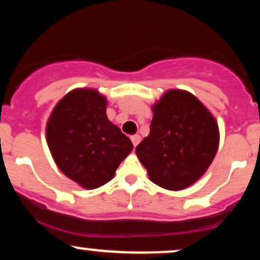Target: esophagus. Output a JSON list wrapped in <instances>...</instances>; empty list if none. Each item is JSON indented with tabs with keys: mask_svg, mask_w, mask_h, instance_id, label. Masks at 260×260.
<instances>
[{
	"mask_svg": "<svg viewBox=\"0 0 260 260\" xmlns=\"http://www.w3.org/2000/svg\"><path fill=\"white\" fill-rule=\"evenodd\" d=\"M131 140H132L134 147H137V145H138V143L140 142V137L138 136V134H134V136L131 137Z\"/></svg>",
	"mask_w": 260,
	"mask_h": 260,
	"instance_id": "esophagus-1",
	"label": "esophagus"
}]
</instances>
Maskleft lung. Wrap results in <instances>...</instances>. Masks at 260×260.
<instances>
[{
	"label": "left lung",
	"mask_w": 260,
	"mask_h": 260,
	"mask_svg": "<svg viewBox=\"0 0 260 260\" xmlns=\"http://www.w3.org/2000/svg\"><path fill=\"white\" fill-rule=\"evenodd\" d=\"M150 133L136 154L151 182L181 190L205 174L219 148L220 133L211 112L189 91L170 89L154 104Z\"/></svg>",
	"instance_id": "obj_1"
}]
</instances>
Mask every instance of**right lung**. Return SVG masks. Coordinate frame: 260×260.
<instances>
[{
  "instance_id": "obj_1",
  "label": "right lung",
  "mask_w": 260,
  "mask_h": 260,
  "mask_svg": "<svg viewBox=\"0 0 260 260\" xmlns=\"http://www.w3.org/2000/svg\"><path fill=\"white\" fill-rule=\"evenodd\" d=\"M106 106V98L96 89H74L47 120L46 142L56 165L85 189L111 181L133 149L131 139L109 121Z\"/></svg>"
}]
</instances>
